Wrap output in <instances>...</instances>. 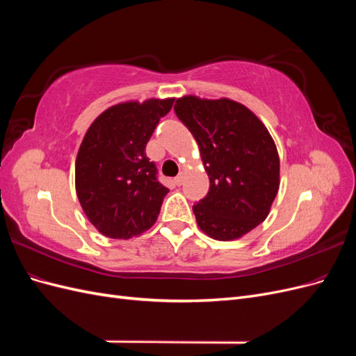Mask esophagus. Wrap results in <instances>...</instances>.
Segmentation results:
<instances>
[{
  "label": "esophagus",
  "instance_id": "obj_1",
  "mask_svg": "<svg viewBox=\"0 0 356 356\" xmlns=\"http://www.w3.org/2000/svg\"><path fill=\"white\" fill-rule=\"evenodd\" d=\"M175 184L177 186H181L182 184V182H184V174H182V172H179V174L175 177Z\"/></svg>",
  "mask_w": 356,
  "mask_h": 356
}]
</instances>
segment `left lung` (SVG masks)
Returning <instances> with one entry per match:
<instances>
[{
	"instance_id": "left-lung-1",
	"label": "left lung",
	"mask_w": 356,
	"mask_h": 356,
	"mask_svg": "<svg viewBox=\"0 0 356 356\" xmlns=\"http://www.w3.org/2000/svg\"><path fill=\"white\" fill-rule=\"evenodd\" d=\"M175 114L196 138L209 177L208 195L193 212L217 241L238 239L263 222L279 188V156L264 124L230 99L184 96Z\"/></svg>"
}]
</instances>
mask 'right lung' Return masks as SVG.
<instances>
[{"mask_svg":"<svg viewBox=\"0 0 356 356\" xmlns=\"http://www.w3.org/2000/svg\"><path fill=\"white\" fill-rule=\"evenodd\" d=\"M174 99L124 102L89 127L75 160V190L89 221L106 238L129 239L156 222L168 187L145 145Z\"/></svg>","mask_w":356,"mask_h":356,"instance_id":"add662e5","label":"right lung"}]
</instances>
